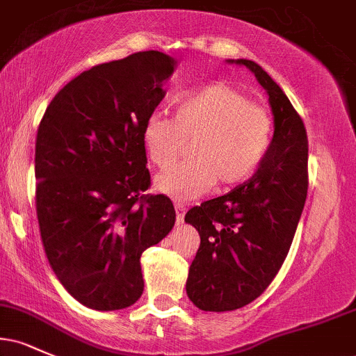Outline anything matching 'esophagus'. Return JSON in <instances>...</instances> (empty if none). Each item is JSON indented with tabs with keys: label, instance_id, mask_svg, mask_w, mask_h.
I'll use <instances>...</instances> for the list:
<instances>
[{
	"label": "esophagus",
	"instance_id": "obj_1",
	"mask_svg": "<svg viewBox=\"0 0 356 356\" xmlns=\"http://www.w3.org/2000/svg\"><path fill=\"white\" fill-rule=\"evenodd\" d=\"M174 206H175V218H177V222L181 224L184 220V214H186V206L181 202H175Z\"/></svg>",
	"mask_w": 356,
	"mask_h": 356
}]
</instances>
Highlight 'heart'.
<instances>
[{
    "mask_svg": "<svg viewBox=\"0 0 356 356\" xmlns=\"http://www.w3.org/2000/svg\"><path fill=\"white\" fill-rule=\"evenodd\" d=\"M275 120L264 105L239 88L209 83L175 99V113L154 112L142 127V142L154 165L165 169L192 138L191 157L155 181L162 194L179 201L199 197L216 182L246 181L269 152Z\"/></svg>",
    "mask_w": 356,
    "mask_h": 356,
    "instance_id": "1",
    "label": "heart"
}]
</instances>
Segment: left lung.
Masks as SVG:
<instances>
[{
    "label": "left lung",
    "instance_id": "left-lung-1",
    "mask_svg": "<svg viewBox=\"0 0 356 356\" xmlns=\"http://www.w3.org/2000/svg\"><path fill=\"white\" fill-rule=\"evenodd\" d=\"M236 63L248 67L268 92L275 136L249 181L186 214V222L201 236L186 289L204 312H232L266 291L288 256L308 194L303 120L259 65L251 60Z\"/></svg>",
    "mask_w": 356,
    "mask_h": 356
}]
</instances>
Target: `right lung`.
Returning a JSON list of instances; mask_svg holds the SVG:
<instances>
[{"mask_svg": "<svg viewBox=\"0 0 356 356\" xmlns=\"http://www.w3.org/2000/svg\"><path fill=\"white\" fill-rule=\"evenodd\" d=\"M174 67L155 50L95 65L56 93L40 122L35 202L44 254L87 308L136 303L142 252L174 227L172 201L144 194L150 172L142 142Z\"/></svg>", "mask_w": 356, "mask_h": 356, "instance_id": "obj_1", "label": "right lung"}]
</instances>
